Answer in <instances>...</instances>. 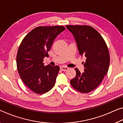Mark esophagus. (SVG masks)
I'll return each mask as SVG.
<instances>
[{
  "instance_id": "1",
  "label": "esophagus",
  "mask_w": 123,
  "mask_h": 123,
  "mask_svg": "<svg viewBox=\"0 0 123 123\" xmlns=\"http://www.w3.org/2000/svg\"><path fill=\"white\" fill-rule=\"evenodd\" d=\"M60 69H61V70H62V71H67V70L69 69V68L66 67V66H62V67L60 68Z\"/></svg>"
}]
</instances>
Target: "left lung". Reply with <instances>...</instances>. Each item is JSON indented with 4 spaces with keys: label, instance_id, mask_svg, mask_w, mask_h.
Listing matches in <instances>:
<instances>
[{
    "label": "left lung",
    "instance_id": "8db88e82",
    "mask_svg": "<svg viewBox=\"0 0 123 123\" xmlns=\"http://www.w3.org/2000/svg\"><path fill=\"white\" fill-rule=\"evenodd\" d=\"M66 27L74 37L79 54L86 58L84 72L80 73L75 68L76 75L70 83L76 90L88 93L100 84L108 72L110 62L108 48L102 37L92 27L66 25Z\"/></svg>",
    "mask_w": 123,
    "mask_h": 123
}]
</instances>
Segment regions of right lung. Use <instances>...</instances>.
Returning a JSON list of instances; mask_svg holds the SVG:
<instances>
[{
    "label": "right lung",
    "instance_id": "1",
    "mask_svg": "<svg viewBox=\"0 0 123 123\" xmlns=\"http://www.w3.org/2000/svg\"><path fill=\"white\" fill-rule=\"evenodd\" d=\"M65 29L60 26L36 27L26 35L19 46L17 71L25 84L35 93L47 92L55 84L60 67L44 66L43 62L49 56L55 39Z\"/></svg>",
    "mask_w": 123,
    "mask_h": 123
}]
</instances>
